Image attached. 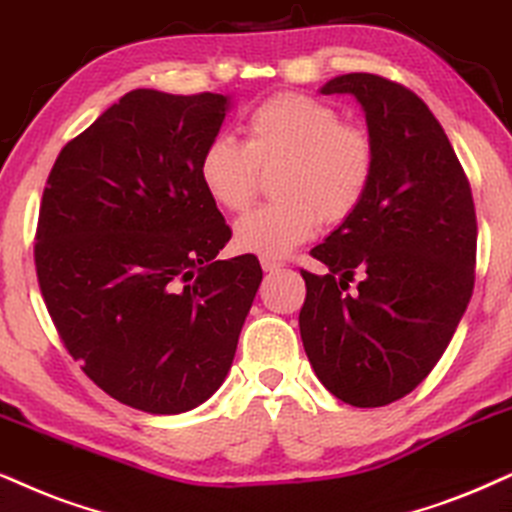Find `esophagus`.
<instances>
[{
  "label": "esophagus",
  "instance_id": "34e87169",
  "mask_svg": "<svg viewBox=\"0 0 512 512\" xmlns=\"http://www.w3.org/2000/svg\"><path fill=\"white\" fill-rule=\"evenodd\" d=\"M260 264H262V269H264V271H278V269L283 267V262L271 260V257H262Z\"/></svg>",
  "mask_w": 512,
  "mask_h": 512
}]
</instances>
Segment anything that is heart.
I'll list each match as a JSON object with an SVG mask.
<instances>
[{
  "mask_svg": "<svg viewBox=\"0 0 512 512\" xmlns=\"http://www.w3.org/2000/svg\"><path fill=\"white\" fill-rule=\"evenodd\" d=\"M243 144L217 137L198 160L212 203L241 215L260 196L262 177L276 172V203L236 224V245L262 257H283L314 234L338 226L364 205L375 177V141L314 96L281 92L252 108Z\"/></svg>",
  "mask_w": 512,
  "mask_h": 512,
  "instance_id": "heart-1",
  "label": "heart"
}]
</instances>
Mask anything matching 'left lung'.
Segmentation results:
<instances>
[{
	"mask_svg": "<svg viewBox=\"0 0 512 512\" xmlns=\"http://www.w3.org/2000/svg\"><path fill=\"white\" fill-rule=\"evenodd\" d=\"M321 92L357 96L378 160L361 210L312 250L326 274L300 271V335L323 387L373 409L416 390L454 338L475 288V203L449 137L411 89L349 73Z\"/></svg>",
	"mask_w": 512,
	"mask_h": 512,
	"instance_id": "obj_1",
	"label": "left lung"
}]
</instances>
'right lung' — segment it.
<instances>
[{
  "label": "right lung",
  "instance_id": "add662e5",
  "mask_svg": "<svg viewBox=\"0 0 512 512\" xmlns=\"http://www.w3.org/2000/svg\"><path fill=\"white\" fill-rule=\"evenodd\" d=\"M226 96L134 89L58 153L35 234L40 290L103 392L184 413L224 383L262 267L217 260L231 229L198 177Z\"/></svg>",
  "mask_w": 512,
  "mask_h": 512
}]
</instances>
